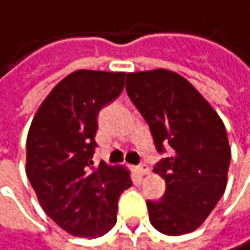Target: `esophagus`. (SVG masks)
<instances>
[{
	"label": "esophagus",
	"mask_w": 250,
	"mask_h": 250,
	"mask_svg": "<svg viewBox=\"0 0 250 250\" xmlns=\"http://www.w3.org/2000/svg\"><path fill=\"white\" fill-rule=\"evenodd\" d=\"M138 173H139L141 176H145V174L149 173V167H148L145 163H142L141 166H138Z\"/></svg>",
	"instance_id": "esophagus-1"
}]
</instances>
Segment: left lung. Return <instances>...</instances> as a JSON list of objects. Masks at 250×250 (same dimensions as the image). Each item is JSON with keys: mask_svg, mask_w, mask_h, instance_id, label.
<instances>
[{"mask_svg": "<svg viewBox=\"0 0 250 250\" xmlns=\"http://www.w3.org/2000/svg\"><path fill=\"white\" fill-rule=\"evenodd\" d=\"M126 90L144 115L160 152L154 173L166 182L161 201H148L149 221L163 234L195 231L227 186L231 158L224 123L183 76L167 68L127 73Z\"/></svg>", "mask_w": 250, "mask_h": 250, "instance_id": "obj_1", "label": "left lung"}]
</instances>
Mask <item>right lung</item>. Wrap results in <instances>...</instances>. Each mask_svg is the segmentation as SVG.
I'll return each instance as SVG.
<instances>
[{
	"label": "right lung",
	"mask_w": 250,
	"mask_h": 250,
	"mask_svg": "<svg viewBox=\"0 0 250 250\" xmlns=\"http://www.w3.org/2000/svg\"><path fill=\"white\" fill-rule=\"evenodd\" d=\"M123 71L76 70L39 105L26 141V174L46 215L77 237H101L132 186L124 166H93L96 117L124 87Z\"/></svg>",
	"instance_id": "right-lung-1"
}]
</instances>
